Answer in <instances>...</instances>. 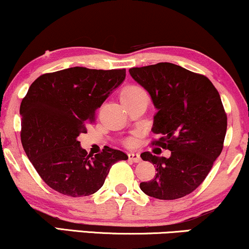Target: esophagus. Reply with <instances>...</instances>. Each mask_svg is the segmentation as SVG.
Here are the masks:
<instances>
[{"label": "esophagus", "instance_id": "obj_1", "mask_svg": "<svg viewBox=\"0 0 249 249\" xmlns=\"http://www.w3.org/2000/svg\"><path fill=\"white\" fill-rule=\"evenodd\" d=\"M128 159L135 163L141 162V156H140L139 153H128Z\"/></svg>", "mask_w": 249, "mask_h": 249}]
</instances>
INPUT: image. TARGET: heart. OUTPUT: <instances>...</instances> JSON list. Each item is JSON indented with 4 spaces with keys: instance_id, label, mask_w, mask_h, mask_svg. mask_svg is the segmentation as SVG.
<instances>
[{
    "instance_id": "1",
    "label": "heart",
    "mask_w": 249,
    "mask_h": 249,
    "mask_svg": "<svg viewBox=\"0 0 249 249\" xmlns=\"http://www.w3.org/2000/svg\"><path fill=\"white\" fill-rule=\"evenodd\" d=\"M143 96H148L147 92H145L141 86H139V85H127V86H124V89H122L121 93H120V99H121L124 105L128 104V102L135 101L137 99L143 98ZM127 143L129 145L133 144L134 140L129 139Z\"/></svg>"
}]
</instances>
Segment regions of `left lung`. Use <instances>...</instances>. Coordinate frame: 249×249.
<instances>
[{"instance_id":"8db88e82","label":"left lung","mask_w":249,"mask_h":249,"mask_svg":"<svg viewBox=\"0 0 249 249\" xmlns=\"http://www.w3.org/2000/svg\"><path fill=\"white\" fill-rule=\"evenodd\" d=\"M129 73L159 110L153 133L160 137L151 144L171 151L169 159L141 154L157 174L140 188L163 200L188 196L204 182L223 151L227 115L219 92L205 75L171 63L133 67Z\"/></svg>"}]
</instances>
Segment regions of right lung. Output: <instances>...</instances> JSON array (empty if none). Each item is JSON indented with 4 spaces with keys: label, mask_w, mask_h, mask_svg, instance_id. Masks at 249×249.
Instances as JSON below:
<instances>
[{
    "label": "right lung",
    "mask_w": 249,
    "mask_h": 249,
    "mask_svg": "<svg viewBox=\"0 0 249 249\" xmlns=\"http://www.w3.org/2000/svg\"><path fill=\"white\" fill-rule=\"evenodd\" d=\"M125 78V70L71 67L38 77L20 102V141L40 178L59 194L83 197L104 185L114 163L128 160L116 149L87 155L78 136L95 110Z\"/></svg>",
    "instance_id": "right-lung-1"
}]
</instances>
